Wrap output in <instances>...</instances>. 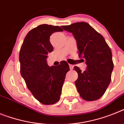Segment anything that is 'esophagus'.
I'll return each mask as SVG.
<instances>
[{"label": "esophagus", "instance_id": "esophagus-1", "mask_svg": "<svg viewBox=\"0 0 124 124\" xmlns=\"http://www.w3.org/2000/svg\"><path fill=\"white\" fill-rule=\"evenodd\" d=\"M69 68H70V70H72L74 69V65H70V64H69Z\"/></svg>", "mask_w": 124, "mask_h": 124}]
</instances>
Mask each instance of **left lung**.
<instances>
[{
  "label": "left lung",
  "mask_w": 124,
  "mask_h": 124,
  "mask_svg": "<svg viewBox=\"0 0 124 124\" xmlns=\"http://www.w3.org/2000/svg\"><path fill=\"white\" fill-rule=\"evenodd\" d=\"M62 28L72 33L79 57L86 60L87 68L84 72L74 67L78 74L75 81L78 91L85 100L99 99L111 81L113 69L112 51L103 37L87 23H75Z\"/></svg>",
  "instance_id": "1"
}]
</instances>
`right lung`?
Here are the masks:
<instances>
[{
  "mask_svg": "<svg viewBox=\"0 0 124 124\" xmlns=\"http://www.w3.org/2000/svg\"><path fill=\"white\" fill-rule=\"evenodd\" d=\"M58 31H63L58 26L39 25L27 34L19 53L21 74L34 97L44 105L59 100L65 75L69 70L65 61L51 67L46 62L48 54L54 50L50 37Z\"/></svg>",
  "mask_w": 124,
  "mask_h": 124,
  "instance_id": "add662e5",
  "label": "right lung"
}]
</instances>
